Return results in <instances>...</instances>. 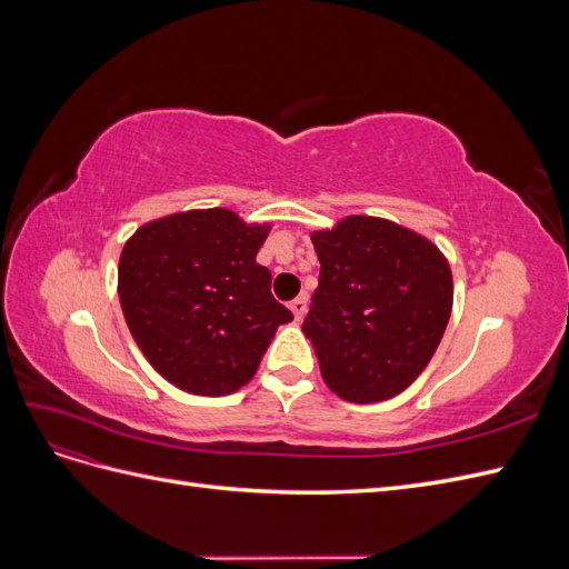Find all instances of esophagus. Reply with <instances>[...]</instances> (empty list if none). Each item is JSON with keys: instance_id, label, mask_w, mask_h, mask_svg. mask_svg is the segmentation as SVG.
Instances as JSON below:
<instances>
[{"instance_id": "1", "label": "esophagus", "mask_w": 569, "mask_h": 569, "mask_svg": "<svg viewBox=\"0 0 569 569\" xmlns=\"http://www.w3.org/2000/svg\"><path fill=\"white\" fill-rule=\"evenodd\" d=\"M289 308H291V313H295L297 320H303V316H306V311H308V297L303 295V297L295 299V301L289 303Z\"/></svg>"}]
</instances>
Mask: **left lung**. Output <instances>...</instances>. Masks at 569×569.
I'll return each instance as SVG.
<instances>
[{"mask_svg": "<svg viewBox=\"0 0 569 569\" xmlns=\"http://www.w3.org/2000/svg\"><path fill=\"white\" fill-rule=\"evenodd\" d=\"M320 282L303 335L325 385L351 403H380L418 380L453 308L451 266L399 222L347 216L311 234Z\"/></svg>", "mask_w": 569, "mask_h": 569, "instance_id": "8db88e82", "label": "left lung"}]
</instances>
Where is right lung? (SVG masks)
I'll list each match as a JSON object with an SVG mask.
<instances>
[{
  "mask_svg": "<svg viewBox=\"0 0 569 569\" xmlns=\"http://www.w3.org/2000/svg\"><path fill=\"white\" fill-rule=\"evenodd\" d=\"M270 222L194 209L144 222L120 251L118 297L130 335L170 385L197 396L242 389L278 327L295 320L256 263Z\"/></svg>",
  "mask_w": 569,
  "mask_h": 569,
  "instance_id": "right-lung-1",
  "label": "right lung"
}]
</instances>
